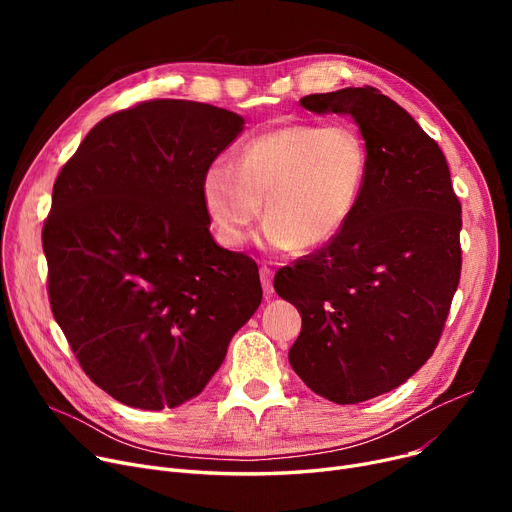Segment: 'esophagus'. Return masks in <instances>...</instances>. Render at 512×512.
Segmentation results:
<instances>
[{
    "label": "esophagus",
    "instance_id": "esophagus-1",
    "mask_svg": "<svg viewBox=\"0 0 512 512\" xmlns=\"http://www.w3.org/2000/svg\"><path fill=\"white\" fill-rule=\"evenodd\" d=\"M272 267H267V265H261L259 267V278H261V286H263V294H265V299H270L272 294H274V284H272Z\"/></svg>",
    "mask_w": 512,
    "mask_h": 512
}]
</instances>
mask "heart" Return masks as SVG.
I'll return each mask as SVG.
<instances>
[{
  "label": "heart",
  "instance_id": "obj_1",
  "mask_svg": "<svg viewBox=\"0 0 512 512\" xmlns=\"http://www.w3.org/2000/svg\"><path fill=\"white\" fill-rule=\"evenodd\" d=\"M367 145L348 124H294L215 159L203 176L211 224L226 247L245 245L261 213L276 249L313 251L348 224L363 195Z\"/></svg>",
  "mask_w": 512,
  "mask_h": 512
}]
</instances>
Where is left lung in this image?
<instances>
[{"label": "left lung", "instance_id": "1", "mask_svg": "<svg viewBox=\"0 0 512 512\" xmlns=\"http://www.w3.org/2000/svg\"><path fill=\"white\" fill-rule=\"evenodd\" d=\"M301 105L357 122L367 176L353 218L274 288L303 317L292 369L315 394L355 405L405 384L436 351L461 280V203L438 143L382 91Z\"/></svg>", "mask_w": 512, "mask_h": 512}]
</instances>
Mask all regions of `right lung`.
Returning a JSON list of instances; mask_svg holds the SVG:
<instances>
[{
    "instance_id": "add662e5",
    "label": "right lung",
    "mask_w": 512,
    "mask_h": 512,
    "mask_svg": "<svg viewBox=\"0 0 512 512\" xmlns=\"http://www.w3.org/2000/svg\"><path fill=\"white\" fill-rule=\"evenodd\" d=\"M209 103L103 118L66 161L43 224L53 317L91 382L161 411L197 396L261 303L257 263L215 245L203 176L242 130Z\"/></svg>"
}]
</instances>
